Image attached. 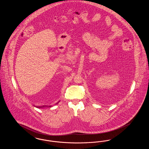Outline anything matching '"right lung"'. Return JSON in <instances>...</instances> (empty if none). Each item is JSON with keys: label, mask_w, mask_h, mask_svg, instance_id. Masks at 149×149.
Masks as SVG:
<instances>
[{"label": "right lung", "mask_w": 149, "mask_h": 149, "mask_svg": "<svg viewBox=\"0 0 149 149\" xmlns=\"http://www.w3.org/2000/svg\"><path fill=\"white\" fill-rule=\"evenodd\" d=\"M60 102V100H59V101H58V102H57V103H56V104H57V103H58V102ZM35 107H37V108H44V107H52V106H41V107H37V106H35Z\"/></svg>", "instance_id": "add662e5"}]
</instances>
